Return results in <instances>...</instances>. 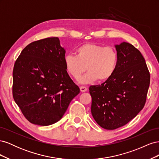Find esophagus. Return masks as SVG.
Masks as SVG:
<instances>
[{"mask_svg":"<svg viewBox=\"0 0 159 159\" xmlns=\"http://www.w3.org/2000/svg\"><path fill=\"white\" fill-rule=\"evenodd\" d=\"M87 90H88V88L85 87V86H81L80 87V91L81 92H85V91H86Z\"/></svg>","mask_w":159,"mask_h":159,"instance_id":"obj_1","label":"esophagus"}]
</instances>
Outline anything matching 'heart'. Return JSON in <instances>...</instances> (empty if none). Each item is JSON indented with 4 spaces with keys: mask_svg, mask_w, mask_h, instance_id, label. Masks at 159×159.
Returning <instances> with one entry per match:
<instances>
[{
    "mask_svg": "<svg viewBox=\"0 0 159 159\" xmlns=\"http://www.w3.org/2000/svg\"><path fill=\"white\" fill-rule=\"evenodd\" d=\"M75 53V56L66 55L64 64L67 71L75 80L80 79L87 69L88 72L80 80L81 83L108 80L116 70L119 57L113 47L86 43L79 46Z\"/></svg>",
    "mask_w": 159,
    "mask_h": 159,
    "instance_id": "heart-1",
    "label": "heart"
}]
</instances>
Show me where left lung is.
Listing matches in <instances>:
<instances>
[{
	"mask_svg": "<svg viewBox=\"0 0 159 159\" xmlns=\"http://www.w3.org/2000/svg\"><path fill=\"white\" fill-rule=\"evenodd\" d=\"M116 70L101 85H91V111L100 127L113 130L128 123L145 106L150 73L141 53L127 42L115 46Z\"/></svg>",
	"mask_w": 159,
	"mask_h": 159,
	"instance_id": "obj_1",
	"label": "left lung"
}]
</instances>
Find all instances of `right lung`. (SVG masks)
Wrapping results in <instances>:
<instances>
[{
    "mask_svg": "<svg viewBox=\"0 0 159 159\" xmlns=\"http://www.w3.org/2000/svg\"><path fill=\"white\" fill-rule=\"evenodd\" d=\"M65 54L58 38H47L26 46L15 61L13 98L31 123H56L80 93L66 69Z\"/></svg>",
    "mask_w": 159,
    "mask_h": 159,
    "instance_id": "right-lung-1",
    "label": "right lung"
}]
</instances>
